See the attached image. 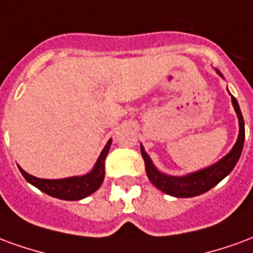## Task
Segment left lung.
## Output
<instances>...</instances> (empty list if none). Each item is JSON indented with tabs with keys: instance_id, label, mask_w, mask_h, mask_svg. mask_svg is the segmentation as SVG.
Masks as SVG:
<instances>
[{
	"instance_id": "8db88e82",
	"label": "left lung",
	"mask_w": 253,
	"mask_h": 253,
	"mask_svg": "<svg viewBox=\"0 0 253 253\" xmlns=\"http://www.w3.org/2000/svg\"><path fill=\"white\" fill-rule=\"evenodd\" d=\"M217 73L222 77V74L218 70ZM232 104H233L234 111H236L237 118H239V138H237L232 150L223 159L219 160L215 164L207 167L205 169L196 170V172L188 173L186 176H170L160 172L154 167L150 157L141 145V154H142L143 161H145V169H146L149 180L152 181L159 190L168 194V195L176 196V198H192V196L201 195V194H205L209 190H211L212 187L217 186L223 177H226L233 170L234 165L239 161L245 139L244 119L241 115L239 103L233 96H232Z\"/></svg>"
}]
</instances>
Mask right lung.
<instances>
[{"instance_id": "right-lung-1", "label": "right lung", "mask_w": 253, "mask_h": 253, "mask_svg": "<svg viewBox=\"0 0 253 253\" xmlns=\"http://www.w3.org/2000/svg\"><path fill=\"white\" fill-rule=\"evenodd\" d=\"M111 142H112V139H110L104 149L101 150L93 169L84 176H73V177H66V179L48 180V179H39V177L30 175L24 169H21L20 167L19 169L21 175L24 176L25 180L31 183L32 186H35L36 188L43 191L47 195L63 199V201H80V199H84L90 194H93L96 190H99V187L104 180V161L107 154L110 152Z\"/></svg>"}]
</instances>
